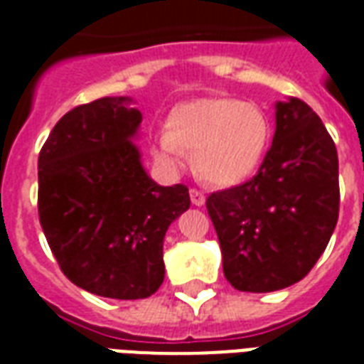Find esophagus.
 <instances>
[{"mask_svg": "<svg viewBox=\"0 0 364 364\" xmlns=\"http://www.w3.org/2000/svg\"><path fill=\"white\" fill-rule=\"evenodd\" d=\"M205 193L203 191H198V189H191V203L195 206H203L205 205Z\"/></svg>", "mask_w": 364, "mask_h": 364, "instance_id": "esophagus-1", "label": "esophagus"}]
</instances>
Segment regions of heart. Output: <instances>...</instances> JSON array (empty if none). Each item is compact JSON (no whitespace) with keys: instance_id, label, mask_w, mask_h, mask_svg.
I'll list each match as a JSON object with an SVG mask.
<instances>
[{"instance_id":"obj_1","label":"heart","mask_w":364,"mask_h":364,"mask_svg":"<svg viewBox=\"0 0 364 364\" xmlns=\"http://www.w3.org/2000/svg\"><path fill=\"white\" fill-rule=\"evenodd\" d=\"M269 138L271 124L257 105L203 97L169 112L167 130L154 140V154L169 171L185 169L187 151L195 154V167L206 183L234 187L257 171Z\"/></svg>"}]
</instances>
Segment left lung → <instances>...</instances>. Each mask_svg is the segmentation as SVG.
<instances>
[{"mask_svg":"<svg viewBox=\"0 0 364 364\" xmlns=\"http://www.w3.org/2000/svg\"><path fill=\"white\" fill-rule=\"evenodd\" d=\"M224 277L244 292L287 289L320 259L339 216V161L321 119L296 97L274 103L257 175L206 198Z\"/></svg>","mask_w":364,"mask_h":364,"instance_id":"8db88e82","label":"left lung"}]
</instances>
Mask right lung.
Listing matches in <instances>:
<instances>
[{
	"label": "right lung",
	"mask_w": 364,
	"mask_h": 364,
	"mask_svg": "<svg viewBox=\"0 0 364 364\" xmlns=\"http://www.w3.org/2000/svg\"><path fill=\"white\" fill-rule=\"evenodd\" d=\"M130 97L80 105L38 154V218L62 273L91 294L151 296L161 287L164 237L191 206L185 185L161 187L142 166V112Z\"/></svg>",
	"instance_id": "obj_1"
}]
</instances>
